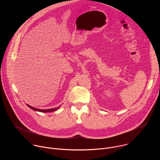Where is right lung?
<instances>
[{
  "mask_svg": "<svg viewBox=\"0 0 160 160\" xmlns=\"http://www.w3.org/2000/svg\"><path fill=\"white\" fill-rule=\"evenodd\" d=\"M30 108H31L32 109L34 110V111H39V112H52V111H55L56 110H58L60 106L58 108H52V109H38V108H33L28 104H27Z\"/></svg>",
  "mask_w": 160,
  "mask_h": 160,
  "instance_id": "obj_1",
  "label": "right lung"
}]
</instances>
